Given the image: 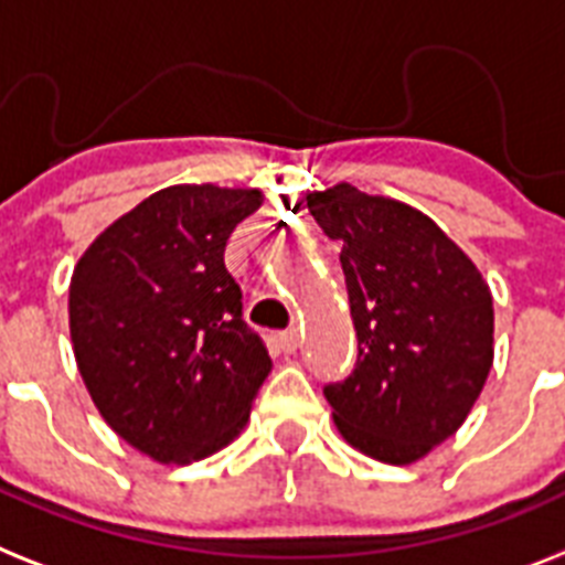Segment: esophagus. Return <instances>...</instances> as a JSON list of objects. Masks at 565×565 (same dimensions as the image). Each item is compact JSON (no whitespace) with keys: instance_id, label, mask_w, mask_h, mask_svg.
Wrapping results in <instances>:
<instances>
[{"instance_id":"1","label":"esophagus","mask_w":565,"mask_h":565,"mask_svg":"<svg viewBox=\"0 0 565 565\" xmlns=\"http://www.w3.org/2000/svg\"><path fill=\"white\" fill-rule=\"evenodd\" d=\"M279 343H282V349H286L288 355H294V352L300 349V332H297V329H288V332L279 334Z\"/></svg>"}]
</instances>
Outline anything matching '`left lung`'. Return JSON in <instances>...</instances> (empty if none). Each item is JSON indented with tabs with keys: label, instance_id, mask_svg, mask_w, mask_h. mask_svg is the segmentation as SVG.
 I'll return each mask as SVG.
<instances>
[{
	"label": "left lung",
	"instance_id": "left-lung-1",
	"mask_svg": "<svg viewBox=\"0 0 565 565\" xmlns=\"http://www.w3.org/2000/svg\"><path fill=\"white\" fill-rule=\"evenodd\" d=\"M343 242L358 332L352 375L323 390L340 436L386 465L450 439L493 366V297L470 256L422 210L340 181L306 195Z\"/></svg>",
	"mask_w": 565,
	"mask_h": 565
}]
</instances>
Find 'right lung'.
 <instances>
[{
    "label": "right lung",
    "mask_w": 565,
    "mask_h": 565,
    "mask_svg": "<svg viewBox=\"0 0 565 565\" xmlns=\"http://www.w3.org/2000/svg\"><path fill=\"white\" fill-rule=\"evenodd\" d=\"M259 190L172 184L115 218L68 286L74 361L126 445L190 465L231 445L271 372L225 268Z\"/></svg>",
    "instance_id": "add662e5"
}]
</instances>
